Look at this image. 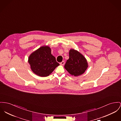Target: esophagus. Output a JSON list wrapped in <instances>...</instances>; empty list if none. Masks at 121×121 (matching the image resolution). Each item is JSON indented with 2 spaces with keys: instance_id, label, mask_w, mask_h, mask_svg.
Segmentation results:
<instances>
[{
  "instance_id": "1",
  "label": "esophagus",
  "mask_w": 121,
  "mask_h": 121,
  "mask_svg": "<svg viewBox=\"0 0 121 121\" xmlns=\"http://www.w3.org/2000/svg\"><path fill=\"white\" fill-rule=\"evenodd\" d=\"M60 65H63L65 64V61H62V62H61L60 63Z\"/></svg>"
}]
</instances>
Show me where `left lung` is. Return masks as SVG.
<instances>
[{
    "label": "left lung",
    "mask_w": 121,
    "mask_h": 121,
    "mask_svg": "<svg viewBox=\"0 0 121 121\" xmlns=\"http://www.w3.org/2000/svg\"><path fill=\"white\" fill-rule=\"evenodd\" d=\"M88 66L86 59L79 52L73 49L70 50L69 59L64 66L68 73L74 76H78L84 73Z\"/></svg>",
    "instance_id": "1"
}]
</instances>
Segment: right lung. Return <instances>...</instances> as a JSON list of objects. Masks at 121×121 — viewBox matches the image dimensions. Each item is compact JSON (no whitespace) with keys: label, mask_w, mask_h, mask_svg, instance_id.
Segmentation results:
<instances>
[{"label":"right lung","mask_w":121,"mask_h":121,"mask_svg":"<svg viewBox=\"0 0 121 121\" xmlns=\"http://www.w3.org/2000/svg\"><path fill=\"white\" fill-rule=\"evenodd\" d=\"M28 62L32 72L43 77L48 76L60 65L48 46L41 47L33 52L29 57Z\"/></svg>","instance_id":"right-lung-1"}]
</instances>
